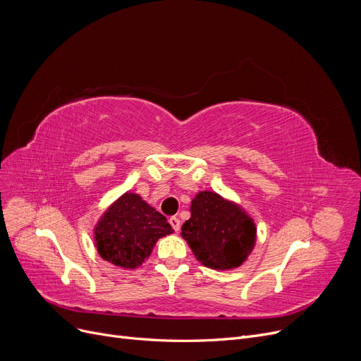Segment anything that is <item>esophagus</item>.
Wrapping results in <instances>:
<instances>
[{
  "mask_svg": "<svg viewBox=\"0 0 361 361\" xmlns=\"http://www.w3.org/2000/svg\"><path fill=\"white\" fill-rule=\"evenodd\" d=\"M169 223H170V225H171V228H173L175 229V232H178L179 229H180V220L178 219V217H170L169 219Z\"/></svg>",
  "mask_w": 361,
  "mask_h": 361,
  "instance_id": "obj_1",
  "label": "esophagus"
}]
</instances>
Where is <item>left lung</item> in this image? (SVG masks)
<instances>
[{
  "label": "left lung",
  "mask_w": 361,
  "mask_h": 361,
  "mask_svg": "<svg viewBox=\"0 0 361 361\" xmlns=\"http://www.w3.org/2000/svg\"><path fill=\"white\" fill-rule=\"evenodd\" d=\"M180 235L202 266L232 270L252 252L257 226L238 202L205 190L192 198L191 217L182 225Z\"/></svg>",
  "instance_id": "8db88e82"
}]
</instances>
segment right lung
<instances>
[{
	"instance_id": "add662e5",
	"label": "right lung",
	"mask_w": 361,
	"mask_h": 361,
	"mask_svg": "<svg viewBox=\"0 0 361 361\" xmlns=\"http://www.w3.org/2000/svg\"><path fill=\"white\" fill-rule=\"evenodd\" d=\"M173 233L167 219L140 194L126 191L97 220L94 244L102 260L122 269L140 267L160 238Z\"/></svg>"
}]
</instances>
